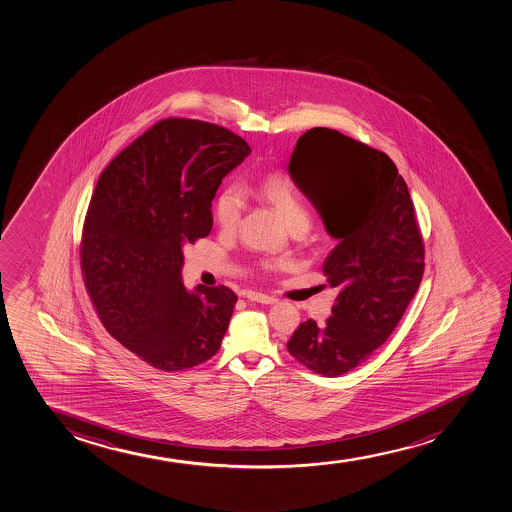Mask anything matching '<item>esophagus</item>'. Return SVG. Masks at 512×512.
<instances>
[{
    "instance_id": "obj_1",
    "label": "esophagus",
    "mask_w": 512,
    "mask_h": 512,
    "mask_svg": "<svg viewBox=\"0 0 512 512\" xmlns=\"http://www.w3.org/2000/svg\"><path fill=\"white\" fill-rule=\"evenodd\" d=\"M247 299H250V301H253V303L260 304L277 303V297L269 296V294H262V292H247Z\"/></svg>"
}]
</instances>
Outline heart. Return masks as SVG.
<instances>
[{
  "instance_id": "b5f03b06",
  "label": "heart",
  "mask_w": 512,
  "mask_h": 512,
  "mask_svg": "<svg viewBox=\"0 0 512 512\" xmlns=\"http://www.w3.org/2000/svg\"><path fill=\"white\" fill-rule=\"evenodd\" d=\"M255 193L260 198L272 204L277 213L289 228L292 226H308V208L296 184L286 174H269L255 184ZM243 198L237 187L223 189L215 204V220L221 230L233 231L242 220ZM282 260H265L262 267L265 270H275L282 267Z\"/></svg>"
}]
</instances>
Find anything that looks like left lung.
<instances>
[{"mask_svg": "<svg viewBox=\"0 0 512 512\" xmlns=\"http://www.w3.org/2000/svg\"><path fill=\"white\" fill-rule=\"evenodd\" d=\"M289 174L338 242L323 274L340 292L325 325L304 321L287 350L316 374L338 377L369 360L401 321L423 279V238L407 184L384 152L311 128Z\"/></svg>", "mask_w": 512, "mask_h": 512, "instance_id": "1", "label": "left lung"}]
</instances>
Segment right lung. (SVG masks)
Listing matches in <instances>:
<instances>
[{
	"instance_id": "add662e5",
	"label": "right lung",
	"mask_w": 512,
	"mask_h": 512,
	"mask_svg": "<svg viewBox=\"0 0 512 512\" xmlns=\"http://www.w3.org/2000/svg\"><path fill=\"white\" fill-rule=\"evenodd\" d=\"M252 150L206 121L155 123L101 172L84 221L81 269L101 323L164 372L213 357L237 294L182 284V248L208 237L221 181Z\"/></svg>"
}]
</instances>
